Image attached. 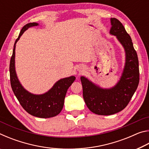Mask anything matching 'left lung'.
<instances>
[{"label": "left lung", "instance_id": "left-lung-1", "mask_svg": "<svg viewBox=\"0 0 149 149\" xmlns=\"http://www.w3.org/2000/svg\"><path fill=\"white\" fill-rule=\"evenodd\" d=\"M110 33L116 37L125 53V62L120 80L110 89H104L93 84L84 76L81 77L83 96L88 108L98 115H112L127 107L139 82V70L137 52L132 40L118 19H110Z\"/></svg>", "mask_w": 149, "mask_h": 149}]
</instances>
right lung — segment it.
Instances as JSON below:
<instances>
[{"label":"right lung","mask_w":149,"mask_h":149,"mask_svg":"<svg viewBox=\"0 0 149 149\" xmlns=\"http://www.w3.org/2000/svg\"><path fill=\"white\" fill-rule=\"evenodd\" d=\"M39 24L29 23L23 27L14 45L13 53L10 63V76L12 91L24 109L33 116L49 118L56 116L62 110L68 89L75 79V76L60 79L51 89L44 94L35 95L27 91L20 84L15 70V49L16 44L25 31Z\"/></svg>","instance_id":"obj_1"}]
</instances>
